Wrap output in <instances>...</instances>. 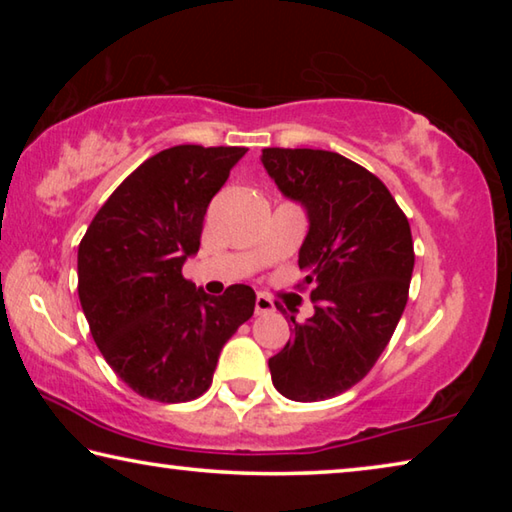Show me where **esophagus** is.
<instances>
[{
	"mask_svg": "<svg viewBox=\"0 0 512 512\" xmlns=\"http://www.w3.org/2000/svg\"><path fill=\"white\" fill-rule=\"evenodd\" d=\"M271 311H275V302L268 296H264V293H259L255 298V314L264 316V314H271Z\"/></svg>",
	"mask_w": 512,
	"mask_h": 512,
	"instance_id": "obj_1",
	"label": "esophagus"
}]
</instances>
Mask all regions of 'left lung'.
I'll return each mask as SVG.
<instances>
[{
    "label": "left lung",
    "instance_id": "obj_1",
    "mask_svg": "<svg viewBox=\"0 0 512 512\" xmlns=\"http://www.w3.org/2000/svg\"><path fill=\"white\" fill-rule=\"evenodd\" d=\"M262 162L280 192L307 207L300 289H311L316 309L305 323L291 316L289 343L268 359L271 379L289 400H329L368 375L400 323L415 264L411 225L375 173L339 153L275 146Z\"/></svg>",
    "mask_w": 512,
    "mask_h": 512
}]
</instances>
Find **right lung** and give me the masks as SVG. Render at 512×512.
Returning a JSON list of instances; mask_svg holds the SVG:
<instances>
[{
    "label": "right lung",
    "instance_id": "1",
    "mask_svg": "<svg viewBox=\"0 0 512 512\" xmlns=\"http://www.w3.org/2000/svg\"><path fill=\"white\" fill-rule=\"evenodd\" d=\"M246 146L180 144L142 162L94 216L79 244V300L92 339L146 400L178 404L212 386L221 348L253 316L255 291L207 296L183 264Z\"/></svg>",
    "mask_w": 512,
    "mask_h": 512
}]
</instances>
